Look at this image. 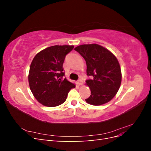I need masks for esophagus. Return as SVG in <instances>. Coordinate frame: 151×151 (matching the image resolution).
Segmentation results:
<instances>
[{
    "mask_svg": "<svg viewBox=\"0 0 151 151\" xmlns=\"http://www.w3.org/2000/svg\"><path fill=\"white\" fill-rule=\"evenodd\" d=\"M77 84H78L79 86H82L83 84V82L82 81V79H79L78 81H77Z\"/></svg>",
    "mask_w": 151,
    "mask_h": 151,
    "instance_id": "obj_1",
    "label": "esophagus"
}]
</instances>
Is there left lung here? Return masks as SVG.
Segmentation results:
<instances>
[{"instance_id":"obj_1","label":"left lung","mask_w":151,"mask_h":151,"mask_svg":"<svg viewBox=\"0 0 151 151\" xmlns=\"http://www.w3.org/2000/svg\"><path fill=\"white\" fill-rule=\"evenodd\" d=\"M86 60L87 75L91 79L86 81L91 91L86 103L99 106L115 97L122 83V72L117 58L107 48L98 44L81 45L74 48Z\"/></svg>"}]
</instances>
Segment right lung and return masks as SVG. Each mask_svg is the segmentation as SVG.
<instances>
[{
	"label": "right lung",
	"mask_w": 151,
	"mask_h": 151,
	"mask_svg": "<svg viewBox=\"0 0 151 151\" xmlns=\"http://www.w3.org/2000/svg\"><path fill=\"white\" fill-rule=\"evenodd\" d=\"M73 45H55L42 50L31 62L28 82L37 101L48 107L59 106L65 101L74 83L63 79V63Z\"/></svg>",
	"instance_id": "obj_1"
}]
</instances>
